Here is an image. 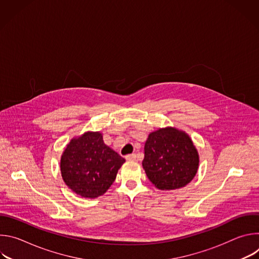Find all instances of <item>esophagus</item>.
<instances>
[{"instance_id": "1", "label": "esophagus", "mask_w": 259, "mask_h": 259, "mask_svg": "<svg viewBox=\"0 0 259 259\" xmlns=\"http://www.w3.org/2000/svg\"><path fill=\"white\" fill-rule=\"evenodd\" d=\"M126 160H127V161H135V160H136V155H135V154L127 155V156H126Z\"/></svg>"}]
</instances>
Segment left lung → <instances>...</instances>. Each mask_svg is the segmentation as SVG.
<instances>
[{
    "instance_id": "obj_1",
    "label": "left lung",
    "mask_w": 259,
    "mask_h": 259,
    "mask_svg": "<svg viewBox=\"0 0 259 259\" xmlns=\"http://www.w3.org/2000/svg\"><path fill=\"white\" fill-rule=\"evenodd\" d=\"M142 166L155 187L171 191L186 187L193 180L199 155L188 134L168 127L149 135Z\"/></svg>"
}]
</instances>
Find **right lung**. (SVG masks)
Here are the masks:
<instances>
[{"label": "right lung", "mask_w": 259, "mask_h": 259, "mask_svg": "<svg viewBox=\"0 0 259 259\" xmlns=\"http://www.w3.org/2000/svg\"><path fill=\"white\" fill-rule=\"evenodd\" d=\"M124 162V158L104 144L99 132H87L68 143L60 170L70 190L93 199L109 189Z\"/></svg>", "instance_id": "add662e5"}]
</instances>
